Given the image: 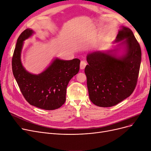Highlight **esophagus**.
<instances>
[{"label": "esophagus", "mask_w": 151, "mask_h": 151, "mask_svg": "<svg viewBox=\"0 0 151 151\" xmlns=\"http://www.w3.org/2000/svg\"><path fill=\"white\" fill-rule=\"evenodd\" d=\"M86 65H87V63H86V61L82 60L81 62V64H80V68H81V69H82V70L84 69V68L86 67Z\"/></svg>", "instance_id": "1"}]
</instances>
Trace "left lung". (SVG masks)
I'll return each instance as SVG.
<instances>
[{
	"mask_svg": "<svg viewBox=\"0 0 151 151\" xmlns=\"http://www.w3.org/2000/svg\"><path fill=\"white\" fill-rule=\"evenodd\" d=\"M125 46L120 57L113 51L93 52L88 54L85 68L89 99L100 107L118 104L134 92L137 83L141 62V49L130 29L122 26L115 42ZM113 51H115V50Z\"/></svg>",
	"mask_w": 151,
	"mask_h": 151,
	"instance_id": "left-lung-1",
	"label": "left lung"
}]
</instances>
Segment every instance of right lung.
<instances>
[{
    "label": "right lung",
    "instance_id": "add662e5",
    "mask_svg": "<svg viewBox=\"0 0 151 151\" xmlns=\"http://www.w3.org/2000/svg\"><path fill=\"white\" fill-rule=\"evenodd\" d=\"M34 33L25 29L17 38L12 59L13 75L23 96L31 105L53 110L64 104L66 90L70 80L79 71L80 60H63L55 58L50 65L40 74H32L22 65L21 54L24 41Z\"/></svg>",
    "mask_w": 151,
    "mask_h": 151
}]
</instances>
